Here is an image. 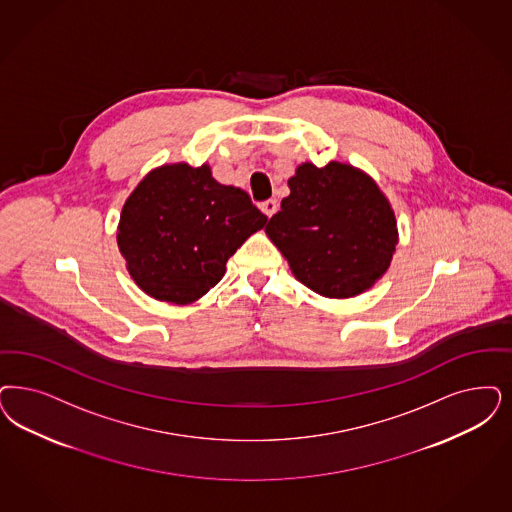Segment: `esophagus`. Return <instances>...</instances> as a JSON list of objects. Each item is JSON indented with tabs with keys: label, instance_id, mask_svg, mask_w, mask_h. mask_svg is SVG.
<instances>
[{
	"label": "esophagus",
	"instance_id": "esophagus-1",
	"mask_svg": "<svg viewBox=\"0 0 512 512\" xmlns=\"http://www.w3.org/2000/svg\"><path fill=\"white\" fill-rule=\"evenodd\" d=\"M259 208H261V212L265 213L266 217H272L274 213L278 212V202L274 198H270V200L261 202Z\"/></svg>",
	"mask_w": 512,
	"mask_h": 512
}]
</instances>
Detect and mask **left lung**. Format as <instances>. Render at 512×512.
Segmentation results:
<instances>
[{
    "instance_id": "1",
    "label": "left lung",
    "mask_w": 512,
    "mask_h": 512,
    "mask_svg": "<svg viewBox=\"0 0 512 512\" xmlns=\"http://www.w3.org/2000/svg\"><path fill=\"white\" fill-rule=\"evenodd\" d=\"M266 236L293 276L327 299H352L388 272L399 242L388 196L361 168L302 162Z\"/></svg>"
}]
</instances>
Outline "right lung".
Listing matches in <instances>:
<instances>
[{
  "mask_svg": "<svg viewBox=\"0 0 512 512\" xmlns=\"http://www.w3.org/2000/svg\"><path fill=\"white\" fill-rule=\"evenodd\" d=\"M266 221L246 191L213 179L208 162L162 164L126 198L117 246L145 295L193 304L219 283L236 249Z\"/></svg>",
  "mask_w": 512,
  "mask_h": 512,
  "instance_id": "obj_1",
  "label": "right lung"
}]
</instances>
